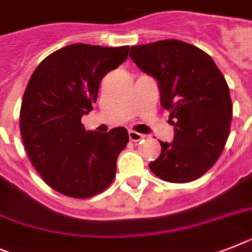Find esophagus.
<instances>
[{"label":"esophagus","instance_id":"esophagus-1","mask_svg":"<svg viewBox=\"0 0 252 252\" xmlns=\"http://www.w3.org/2000/svg\"><path fill=\"white\" fill-rule=\"evenodd\" d=\"M128 134H129V139L130 141H133V142L141 141V139L145 137L143 134H141V133H138V132H134V130H129V132H128Z\"/></svg>","mask_w":252,"mask_h":252}]
</instances>
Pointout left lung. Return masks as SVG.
Instances as JSON below:
<instances>
[{"instance_id": "obj_1", "label": "left lung", "mask_w": 252, "mask_h": 252, "mask_svg": "<svg viewBox=\"0 0 252 252\" xmlns=\"http://www.w3.org/2000/svg\"><path fill=\"white\" fill-rule=\"evenodd\" d=\"M129 58L158 82L160 103L170 111L172 142L150 162L162 181L187 183L214 165L229 136L232 100L214 60L196 46L177 39L133 46Z\"/></svg>"}]
</instances>
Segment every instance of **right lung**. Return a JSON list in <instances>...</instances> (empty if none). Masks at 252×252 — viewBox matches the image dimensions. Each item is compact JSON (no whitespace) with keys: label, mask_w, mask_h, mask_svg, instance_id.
<instances>
[{"label":"right lung","mask_w":252,"mask_h":252,"mask_svg":"<svg viewBox=\"0 0 252 252\" xmlns=\"http://www.w3.org/2000/svg\"><path fill=\"white\" fill-rule=\"evenodd\" d=\"M128 51L129 46L70 44L52 52L32 74L22 101L20 133L32 164L55 191L87 198L114 181L128 130L91 132L80 120L94 109L102 78L126 60Z\"/></svg>","instance_id":"add662e5"}]
</instances>
